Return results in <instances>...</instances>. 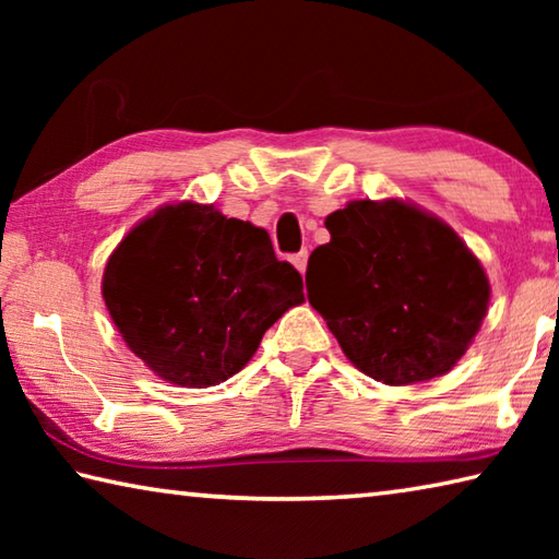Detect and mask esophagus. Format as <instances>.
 Listing matches in <instances>:
<instances>
[{
	"label": "esophagus",
	"instance_id": "esophagus-1",
	"mask_svg": "<svg viewBox=\"0 0 559 559\" xmlns=\"http://www.w3.org/2000/svg\"><path fill=\"white\" fill-rule=\"evenodd\" d=\"M293 266H296L300 273H306V266H308V251L302 249V251H298V253H293Z\"/></svg>",
	"mask_w": 559,
	"mask_h": 559
}]
</instances>
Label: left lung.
<instances>
[{
    "label": "left lung",
    "instance_id": "8db88e82",
    "mask_svg": "<svg viewBox=\"0 0 559 559\" xmlns=\"http://www.w3.org/2000/svg\"><path fill=\"white\" fill-rule=\"evenodd\" d=\"M308 300L359 372L384 384L447 374L484 323L490 283L459 234L402 200H355L325 219Z\"/></svg>",
    "mask_w": 559,
    "mask_h": 559
}]
</instances>
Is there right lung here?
Masks as SVG:
<instances>
[{"instance_id":"obj_1","label":"right lung","mask_w":559,"mask_h":559,"mask_svg":"<svg viewBox=\"0 0 559 559\" xmlns=\"http://www.w3.org/2000/svg\"><path fill=\"white\" fill-rule=\"evenodd\" d=\"M103 300L126 345L165 382L214 386L243 370L302 298L269 234L212 204L159 206L110 253Z\"/></svg>"}]
</instances>
